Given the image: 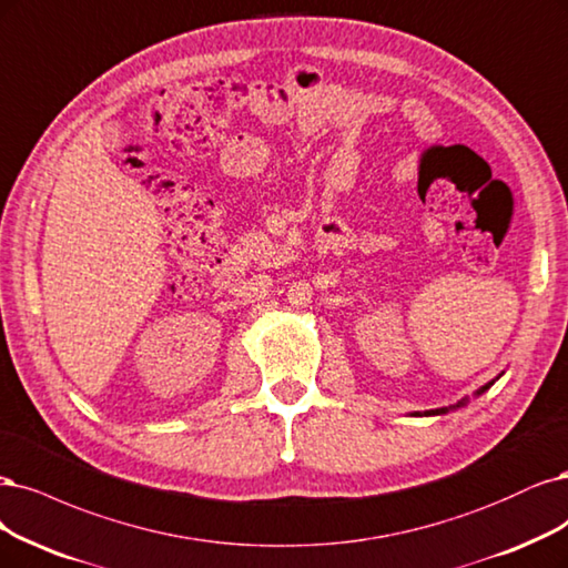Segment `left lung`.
Here are the masks:
<instances>
[{"label":"left lung","mask_w":568,"mask_h":568,"mask_svg":"<svg viewBox=\"0 0 568 568\" xmlns=\"http://www.w3.org/2000/svg\"><path fill=\"white\" fill-rule=\"evenodd\" d=\"M488 385H491V383H488ZM488 385H484V387H481V393H484V389H486ZM429 414H446V408H435V410H429ZM429 414H427V416H429Z\"/></svg>","instance_id":"1"}]
</instances>
